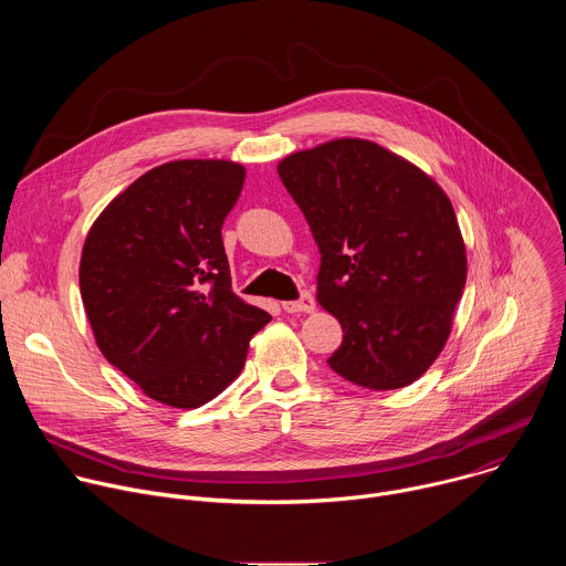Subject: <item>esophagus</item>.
I'll list each match as a JSON object with an SVG mask.
<instances>
[{"instance_id":"esophagus-1","label":"esophagus","mask_w":566,"mask_h":566,"mask_svg":"<svg viewBox=\"0 0 566 566\" xmlns=\"http://www.w3.org/2000/svg\"><path fill=\"white\" fill-rule=\"evenodd\" d=\"M282 308L286 313H311L315 308V300L311 293H302L300 300H293V302H282Z\"/></svg>"}]
</instances>
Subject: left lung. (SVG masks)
Returning <instances> with one entry per match:
<instances>
[{
	"instance_id": "8db88e82",
	"label": "left lung",
	"mask_w": 566,
	"mask_h": 566,
	"mask_svg": "<svg viewBox=\"0 0 566 566\" xmlns=\"http://www.w3.org/2000/svg\"><path fill=\"white\" fill-rule=\"evenodd\" d=\"M277 175L322 255L315 297L345 334L329 367L376 391L415 382L446 347L465 286L448 195L410 160L363 138L289 154Z\"/></svg>"
}]
</instances>
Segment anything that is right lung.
I'll use <instances>...</instances> for the list:
<instances>
[{"instance_id": "add662e5", "label": "right lung", "mask_w": 566, "mask_h": 566, "mask_svg": "<svg viewBox=\"0 0 566 566\" xmlns=\"http://www.w3.org/2000/svg\"><path fill=\"white\" fill-rule=\"evenodd\" d=\"M247 170L232 160H170L94 221L80 295L103 356L149 398L195 410L244 369L271 315L232 293L221 226Z\"/></svg>"}]
</instances>
